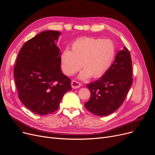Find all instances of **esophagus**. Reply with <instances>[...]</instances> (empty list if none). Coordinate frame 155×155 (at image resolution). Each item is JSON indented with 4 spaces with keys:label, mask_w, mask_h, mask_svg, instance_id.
I'll return each mask as SVG.
<instances>
[{
    "label": "esophagus",
    "mask_w": 155,
    "mask_h": 155,
    "mask_svg": "<svg viewBox=\"0 0 155 155\" xmlns=\"http://www.w3.org/2000/svg\"><path fill=\"white\" fill-rule=\"evenodd\" d=\"M71 87L73 88H78L81 86H82V84H81L80 82H77L76 80H72L71 81Z\"/></svg>",
    "instance_id": "34e87169"
}]
</instances>
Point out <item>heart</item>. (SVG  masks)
Masks as SVG:
<instances>
[{
    "label": "heart",
    "instance_id": "heart-1",
    "mask_svg": "<svg viewBox=\"0 0 155 155\" xmlns=\"http://www.w3.org/2000/svg\"><path fill=\"white\" fill-rule=\"evenodd\" d=\"M116 48L110 39L82 38L77 39L71 46L70 51L65 50L61 54V67L64 74L74 75L84 68L79 78L86 80L91 76H102L110 68L114 59Z\"/></svg>",
    "mask_w": 155,
    "mask_h": 155
}]
</instances>
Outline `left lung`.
<instances>
[{
    "mask_svg": "<svg viewBox=\"0 0 155 155\" xmlns=\"http://www.w3.org/2000/svg\"><path fill=\"white\" fill-rule=\"evenodd\" d=\"M132 60L128 49L119 51L110 67L98 80L87 85L91 95L85 108L98 116H108L123 104L133 84Z\"/></svg>",
    "mask_w": 155,
    "mask_h": 155,
    "instance_id": "left-lung-1",
    "label": "left lung"
}]
</instances>
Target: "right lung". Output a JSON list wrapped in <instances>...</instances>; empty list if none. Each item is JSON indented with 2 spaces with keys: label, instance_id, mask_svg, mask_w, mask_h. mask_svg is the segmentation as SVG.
I'll list each match as a JSON object with an SVG mask.
<instances>
[{
  "label": "right lung",
  "instance_id": "obj_1",
  "mask_svg": "<svg viewBox=\"0 0 155 155\" xmlns=\"http://www.w3.org/2000/svg\"><path fill=\"white\" fill-rule=\"evenodd\" d=\"M60 34L45 31L28 40L14 69L19 99L40 116L55 112L64 94L72 89L70 78L61 72V52L54 43Z\"/></svg>",
  "mask_w": 155,
  "mask_h": 155
}]
</instances>
